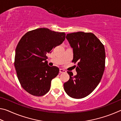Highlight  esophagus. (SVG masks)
I'll return each instance as SVG.
<instances>
[{"instance_id":"34e87169","label":"esophagus","mask_w":121,"mask_h":121,"mask_svg":"<svg viewBox=\"0 0 121 121\" xmlns=\"http://www.w3.org/2000/svg\"><path fill=\"white\" fill-rule=\"evenodd\" d=\"M59 72H60V73H65L66 72V71H65V70H63V69H60V70H59Z\"/></svg>"}]
</instances>
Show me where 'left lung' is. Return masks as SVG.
Wrapping results in <instances>:
<instances>
[{
  "label": "left lung",
  "instance_id": "8db88e82",
  "mask_svg": "<svg viewBox=\"0 0 121 121\" xmlns=\"http://www.w3.org/2000/svg\"><path fill=\"white\" fill-rule=\"evenodd\" d=\"M73 49V62H77V75L71 71L69 80L63 87L69 97L81 99L92 92L99 84L105 67V50L104 45L91 32L79 31L66 36Z\"/></svg>",
  "mask_w": 121,
  "mask_h": 121
}]
</instances>
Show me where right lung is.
I'll return each instance as SVG.
<instances>
[{"instance_id": "1", "label": "right lung", "mask_w": 121, "mask_h": 121, "mask_svg": "<svg viewBox=\"0 0 121 121\" xmlns=\"http://www.w3.org/2000/svg\"><path fill=\"white\" fill-rule=\"evenodd\" d=\"M65 36V32L38 28L26 32L19 41L14 66L20 84L30 95L40 97L50 90L59 69L48 65L46 54L62 44Z\"/></svg>"}]
</instances>
